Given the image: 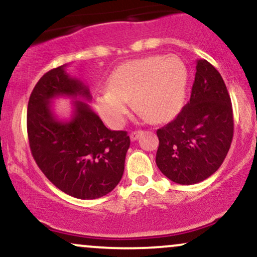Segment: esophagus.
<instances>
[{"label":"esophagus","mask_w":257,"mask_h":257,"mask_svg":"<svg viewBox=\"0 0 257 257\" xmlns=\"http://www.w3.org/2000/svg\"><path fill=\"white\" fill-rule=\"evenodd\" d=\"M141 133H143L141 131H135V132H133L132 134H131V140H132V141L138 140L139 137H140V135H141Z\"/></svg>","instance_id":"1"}]
</instances>
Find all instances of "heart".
Here are the masks:
<instances>
[{
	"label": "heart",
	"mask_w": 257,
	"mask_h": 257,
	"mask_svg": "<svg viewBox=\"0 0 257 257\" xmlns=\"http://www.w3.org/2000/svg\"><path fill=\"white\" fill-rule=\"evenodd\" d=\"M187 67L178 57L152 55L126 61L108 78V89L96 96L95 107L112 128H120L129 113V101L152 122L178 113L184 102Z\"/></svg>",
	"instance_id": "b5f03b06"
}]
</instances>
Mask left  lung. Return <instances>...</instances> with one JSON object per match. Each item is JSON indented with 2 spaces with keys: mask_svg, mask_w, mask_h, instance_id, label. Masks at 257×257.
<instances>
[{
  "mask_svg": "<svg viewBox=\"0 0 257 257\" xmlns=\"http://www.w3.org/2000/svg\"><path fill=\"white\" fill-rule=\"evenodd\" d=\"M190 101L157 131L156 163L180 185H193L213 175L225 161L233 139L231 98L220 72L197 60Z\"/></svg>",
  "mask_w": 257,
  "mask_h": 257,
  "instance_id": "1",
  "label": "left lung"
}]
</instances>
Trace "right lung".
<instances>
[{"label": "right lung", "mask_w": 257, "mask_h": 257, "mask_svg": "<svg viewBox=\"0 0 257 257\" xmlns=\"http://www.w3.org/2000/svg\"><path fill=\"white\" fill-rule=\"evenodd\" d=\"M65 66L44 73L28 104V137L32 157L59 190L79 199H95L111 192L122 179L128 133L110 131L82 100L73 101L69 122L55 118L51 101L57 96L90 100L88 87L70 77Z\"/></svg>", "instance_id": "1"}]
</instances>
